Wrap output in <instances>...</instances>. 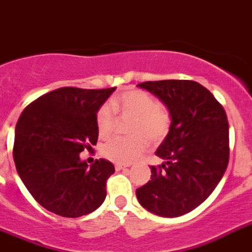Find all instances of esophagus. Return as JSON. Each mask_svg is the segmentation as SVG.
Returning <instances> with one entry per match:
<instances>
[{
  "mask_svg": "<svg viewBox=\"0 0 252 252\" xmlns=\"http://www.w3.org/2000/svg\"><path fill=\"white\" fill-rule=\"evenodd\" d=\"M126 168H128V166L122 165V164H116V165H115L116 170H123V169H126Z\"/></svg>",
  "mask_w": 252,
  "mask_h": 252,
  "instance_id": "obj_1",
  "label": "esophagus"
}]
</instances>
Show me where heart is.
<instances>
[{
    "instance_id": "1",
    "label": "heart",
    "mask_w": 252,
    "mask_h": 252,
    "mask_svg": "<svg viewBox=\"0 0 252 252\" xmlns=\"http://www.w3.org/2000/svg\"><path fill=\"white\" fill-rule=\"evenodd\" d=\"M115 111L124 116L134 118L133 138H114L103 146L102 154L111 161L129 164L143 155L150 147L149 136L152 141H160L168 134L170 116L168 110L158 105L154 97L143 91H126L115 97L111 103L103 105L96 116L97 129L102 138L109 137L115 126Z\"/></svg>"
}]
</instances>
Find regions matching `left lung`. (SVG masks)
Wrapping results in <instances>:
<instances>
[{"instance_id":"1","label":"left lung","mask_w":252,"mask_h":252,"mask_svg":"<svg viewBox=\"0 0 252 252\" xmlns=\"http://www.w3.org/2000/svg\"><path fill=\"white\" fill-rule=\"evenodd\" d=\"M166 106L168 136L156 150L151 181L136 189L139 204L164 218L185 215L206 200L223 178L229 160V126L223 106L193 80L138 84Z\"/></svg>"}]
</instances>
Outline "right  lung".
<instances>
[{
	"instance_id": "add662e5",
	"label": "right lung",
	"mask_w": 252,
	"mask_h": 252,
	"mask_svg": "<svg viewBox=\"0 0 252 252\" xmlns=\"http://www.w3.org/2000/svg\"><path fill=\"white\" fill-rule=\"evenodd\" d=\"M116 88L64 87L24 109L15 128L16 170L38 204L54 214L79 218L98 209L115 168L100 158L88 165L79 154L98 138L96 116Z\"/></svg>"
}]
</instances>
